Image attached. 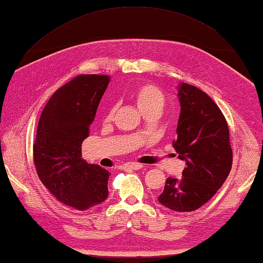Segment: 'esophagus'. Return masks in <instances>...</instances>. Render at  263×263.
I'll use <instances>...</instances> for the list:
<instances>
[{
	"mask_svg": "<svg viewBox=\"0 0 263 263\" xmlns=\"http://www.w3.org/2000/svg\"><path fill=\"white\" fill-rule=\"evenodd\" d=\"M143 165L139 163H126L122 166L123 170H140L142 168Z\"/></svg>",
	"mask_w": 263,
	"mask_h": 263,
	"instance_id": "esophagus-1",
	"label": "esophagus"
}]
</instances>
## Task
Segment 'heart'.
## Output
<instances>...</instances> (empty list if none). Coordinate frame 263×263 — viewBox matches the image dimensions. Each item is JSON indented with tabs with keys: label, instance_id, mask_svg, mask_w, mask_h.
Instances as JSON below:
<instances>
[{
	"label": "heart",
	"instance_id": "b5f03b06",
	"mask_svg": "<svg viewBox=\"0 0 263 263\" xmlns=\"http://www.w3.org/2000/svg\"><path fill=\"white\" fill-rule=\"evenodd\" d=\"M132 97L136 102L138 108L141 110L143 115L147 113H152V111L161 113V110L164 109L166 104V98L163 91L158 87L150 85V83L137 87L132 92ZM114 113L115 107L111 106L105 115V120H111V117L114 116Z\"/></svg>",
	"mask_w": 263,
	"mask_h": 263
}]
</instances>
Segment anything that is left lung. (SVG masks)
Returning a JSON list of instances; mask_svg holds the SVG:
<instances>
[{
    "mask_svg": "<svg viewBox=\"0 0 263 263\" xmlns=\"http://www.w3.org/2000/svg\"><path fill=\"white\" fill-rule=\"evenodd\" d=\"M181 114L173 147L185 161L183 176L168 177L159 203L173 211L199 209L214 197L230 175L233 153L224 114L199 88L178 86Z\"/></svg>",
    "mask_w": 263,
    "mask_h": 263,
    "instance_id": "1",
    "label": "left lung"
}]
</instances>
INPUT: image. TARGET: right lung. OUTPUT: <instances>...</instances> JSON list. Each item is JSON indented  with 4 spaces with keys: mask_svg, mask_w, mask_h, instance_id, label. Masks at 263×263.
<instances>
[{
    "mask_svg": "<svg viewBox=\"0 0 263 263\" xmlns=\"http://www.w3.org/2000/svg\"><path fill=\"white\" fill-rule=\"evenodd\" d=\"M108 83L105 74L77 76L54 92L38 122L37 175L60 202L77 210H88L108 197L110 173L81 158L82 142Z\"/></svg>",
    "mask_w": 263,
    "mask_h": 263,
    "instance_id": "obj_1",
    "label": "right lung"
}]
</instances>
